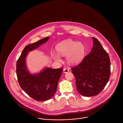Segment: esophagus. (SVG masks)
<instances>
[{
    "instance_id": "esophagus-1",
    "label": "esophagus",
    "mask_w": 123,
    "mask_h": 123,
    "mask_svg": "<svg viewBox=\"0 0 123 123\" xmlns=\"http://www.w3.org/2000/svg\"><path fill=\"white\" fill-rule=\"evenodd\" d=\"M63 70H64V72L65 73H66L69 71V70L68 69H66V68H64Z\"/></svg>"
}]
</instances>
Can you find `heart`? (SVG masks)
<instances>
[{"label":"heart","instance_id":"1","mask_svg":"<svg viewBox=\"0 0 123 123\" xmlns=\"http://www.w3.org/2000/svg\"><path fill=\"white\" fill-rule=\"evenodd\" d=\"M57 53L53 52L51 56L57 61L60 60L59 54L61 56H66L67 62L70 64H76L83 59L85 49L84 45L80 42L66 40L58 44L56 46Z\"/></svg>","mask_w":123,"mask_h":123}]
</instances>
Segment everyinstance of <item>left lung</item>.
Masks as SVG:
<instances>
[{"label": "left lung", "mask_w": 123, "mask_h": 123, "mask_svg": "<svg viewBox=\"0 0 123 123\" xmlns=\"http://www.w3.org/2000/svg\"><path fill=\"white\" fill-rule=\"evenodd\" d=\"M93 46L82 62L71 68L76 78L77 91L83 96L99 94L108 82L111 73L108 53L100 42L93 37Z\"/></svg>", "instance_id": "1"}]
</instances>
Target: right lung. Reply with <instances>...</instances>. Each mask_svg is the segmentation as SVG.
<instances>
[{
	"label": "right lung",
	"mask_w": 123,
	"mask_h": 123,
	"mask_svg": "<svg viewBox=\"0 0 123 123\" xmlns=\"http://www.w3.org/2000/svg\"><path fill=\"white\" fill-rule=\"evenodd\" d=\"M49 39L47 37L24 48L17 62L16 72L18 82L24 91L37 101H45L52 98L56 93L63 68H46L39 73L31 74L26 67L25 59L28 53L38 48Z\"/></svg>",
	"instance_id": "add662e5"
}]
</instances>
